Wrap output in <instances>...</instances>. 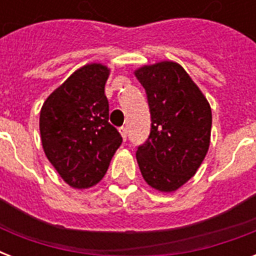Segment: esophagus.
<instances>
[{
  "instance_id": "esophagus-1",
  "label": "esophagus",
  "mask_w": 256,
  "mask_h": 256,
  "mask_svg": "<svg viewBox=\"0 0 256 256\" xmlns=\"http://www.w3.org/2000/svg\"><path fill=\"white\" fill-rule=\"evenodd\" d=\"M118 130H120V134L122 136V138H124V140H126V136H128V128L122 126V128H120Z\"/></svg>"
}]
</instances>
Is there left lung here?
<instances>
[{"mask_svg":"<svg viewBox=\"0 0 256 256\" xmlns=\"http://www.w3.org/2000/svg\"><path fill=\"white\" fill-rule=\"evenodd\" d=\"M134 74L146 90L152 112L150 136L136 150L140 174L156 191L174 192L194 176L208 152L210 104L174 61L144 65Z\"/></svg>","mask_w":256,"mask_h":256,"instance_id":"8db88e82","label":"left lung"}]
</instances>
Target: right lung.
I'll return each instance as SVG.
<instances>
[{"label":"right lung","mask_w":256,"mask_h":256,"mask_svg":"<svg viewBox=\"0 0 256 256\" xmlns=\"http://www.w3.org/2000/svg\"><path fill=\"white\" fill-rule=\"evenodd\" d=\"M110 69L92 62L77 69L44 102L40 132L46 158L70 187L100 182L122 136L108 124L104 85Z\"/></svg>","instance_id":"1"}]
</instances>
